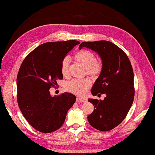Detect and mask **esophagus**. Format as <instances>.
I'll return each instance as SVG.
<instances>
[{"mask_svg":"<svg viewBox=\"0 0 155 155\" xmlns=\"http://www.w3.org/2000/svg\"><path fill=\"white\" fill-rule=\"evenodd\" d=\"M77 101L78 102L82 103V102H86V101H87V100H86V98H77Z\"/></svg>","mask_w":155,"mask_h":155,"instance_id":"1","label":"esophagus"}]
</instances>
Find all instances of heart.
I'll list each match as a JSON object with an SVG mask.
<instances>
[{
  "label": "heart",
  "mask_w": 155,
  "mask_h": 155,
  "mask_svg": "<svg viewBox=\"0 0 155 155\" xmlns=\"http://www.w3.org/2000/svg\"><path fill=\"white\" fill-rule=\"evenodd\" d=\"M75 59L86 67L87 72L91 74H98L102 71V64L97 61L94 53L88 49H82L75 54ZM69 58L65 57L61 63V71L63 75L68 74ZM91 82L88 79H73L67 84V89L78 95L84 94L87 91Z\"/></svg>",
  "instance_id": "1"
}]
</instances>
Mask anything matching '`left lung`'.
Segmentation results:
<instances>
[{"instance_id": "obj_1", "label": "left lung", "mask_w": 155, "mask_h": 155, "mask_svg": "<svg viewBox=\"0 0 155 155\" xmlns=\"http://www.w3.org/2000/svg\"><path fill=\"white\" fill-rule=\"evenodd\" d=\"M83 47L98 53L103 64L91 89L92 94H106L103 100H88L94 106L88 121L98 130L108 131L124 121L131 108L135 96L134 71L126 53L113 43L84 41L79 49Z\"/></svg>"}]
</instances>
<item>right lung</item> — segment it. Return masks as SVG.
<instances>
[{
	"mask_svg": "<svg viewBox=\"0 0 155 155\" xmlns=\"http://www.w3.org/2000/svg\"><path fill=\"white\" fill-rule=\"evenodd\" d=\"M76 40L47 42L26 57L17 75V102L21 112L31 127L44 134L63 125L67 111L76 96L64 92L53 97L49 89L63 79L61 63L75 45Z\"/></svg>",
	"mask_w": 155,
	"mask_h": 155,
	"instance_id": "1",
	"label": "right lung"
}]
</instances>
